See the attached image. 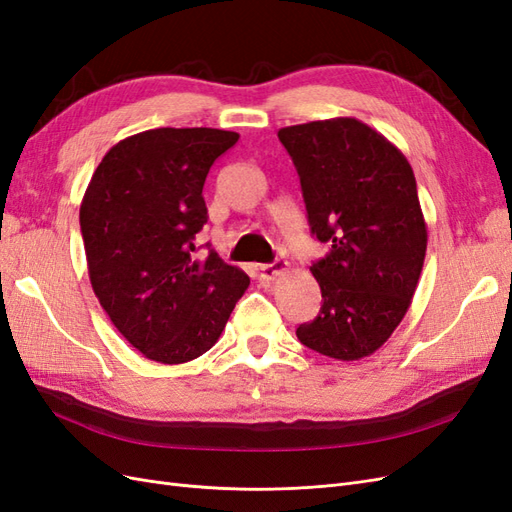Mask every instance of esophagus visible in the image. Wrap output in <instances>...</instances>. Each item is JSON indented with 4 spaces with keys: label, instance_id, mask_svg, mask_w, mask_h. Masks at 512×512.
Instances as JSON below:
<instances>
[{
    "label": "esophagus",
    "instance_id": "obj_1",
    "mask_svg": "<svg viewBox=\"0 0 512 512\" xmlns=\"http://www.w3.org/2000/svg\"><path fill=\"white\" fill-rule=\"evenodd\" d=\"M288 262H284L282 258H275L269 265H260L258 267V277L260 280H275L277 275H280L286 269Z\"/></svg>",
    "mask_w": 512,
    "mask_h": 512
}]
</instances>
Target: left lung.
Segmentation results:
<instances>
[{"instance_id":"obj_1","label":"left lung","mask_w":512,"mask_h":512,"mask_svg":"<svg viewBox=\"0 0 512 512\" xmlns=\"http://www.w3.org/2000/svg\"><path fill=\"white\" fill-rule=\"evenodd\" d=\"M312 237L329 245L309 271L322 305L299 342L339 361L376 352L406 316L427 228L408 160L382 134L342 117L282 128Z\"/></svg>"}]
</instances>
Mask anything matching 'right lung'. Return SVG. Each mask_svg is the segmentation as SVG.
<instances>
[{"label": "right lung", "mask_w": 512, "mask_h": 512, "mask_svg": "<svg viewBox=\"0 0 512 512\" xmlns=\"http://www.w3.org/2000/svg\"><path fill=\"white\" fill-rule=\"evenodd\" d=\"M239 141L213 128H158L102 158L81 205L91 286L119 333L147 359L179 365L205 354L250 286L215 254L198 260L209 220V168Z\"/></svg>", "instance_id": "1"}]
</instances>
